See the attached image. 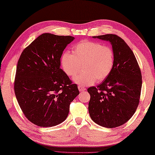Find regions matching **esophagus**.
<instances>
[{"label":"esophagus","instance_id":"obj_1","mask_svg":"<svg viewBox=\"0 0 155 155\" xmlns=\"http://www.w3.org/2000/svg\"><path fill=\"white\" fill-rule=\"evenodd\" d=\"M78 90H79V91H81V92H82V91H85V90H86L85 87H82V86H81V85L78 86Z\"/></svg>","mask_w":155,"mask_h":155}]
</instances>
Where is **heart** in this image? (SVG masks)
<instances>
[{
	"instance_id": "obj_1",
	"label": "heart",
	"mask_w": 155,
	"mask_h": 155,
	"mask_svg": "<svg viewBox=\"0 0 155 155\" xmlns=\"http://www.w3.org/2000/svg\"><path fill=\"white\" fill-rule=\"evenodd\" d=\"M61 68L68 77H74L82 66L83 72L74 78L81 86H89L95 81L102 82L110 74L114 65V53L110 47L97 42L83 41L72 47V54L62 53Z\"/></svg>"
}]
</instances>
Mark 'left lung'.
<instances>
[{"label": "left lung", "instance_id": "left-lung-1", "mask_svg": "<svg viewBox=\"0 0 155 155\" xmlns=\"http://www.w3.org/2000/svg\"><path fill=\"white\" fill-rule=\"evenodd\" d=\"M94 38L111 43L114 65L102 83L87 89L91 96L89 115L97 125L114 128L125 124L136 112L141 94V70L133 51L119 36L108 34Z\"/></svg>", "mask_w": 155, "mask_h": 155}]
</instances>
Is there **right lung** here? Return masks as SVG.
<instances>
[{
	"label": "right lung",
	"instance_id": "add662e5",
	"mask_svg": "<svg viewBox=\"0 0 155 155\" xmlns=\"http://www.w3.org/2000/svg\"><path fill=\"white\" fill-rule=\"evenodd\" d=\"M74 39L45 33L19 57L14 91L25 117L36 125L48 127L62 123L79 94L77 85L60 68L64 50Z\"/></svg>",
	"mask_w": 155,
	"mask_h": 155
}]
</instances>
